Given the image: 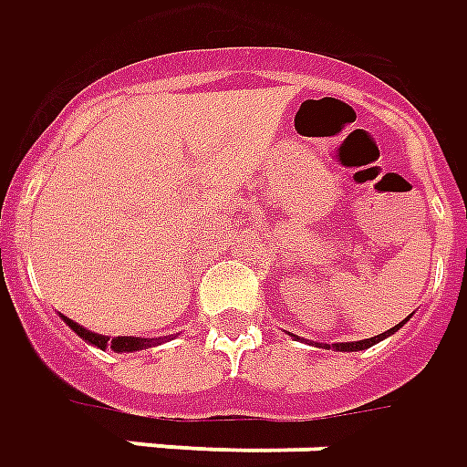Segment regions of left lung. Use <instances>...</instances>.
<instances>
[{
	"label": "left lung",
	"mask_w": 467,
	"mask_h": 467,
	"mask_svg": "<svg viewBox=\"0 0 467 467\" xmlns=\"http://www.w3.org/2000/svg\"><path fill=\"white\" fill-rule=\"evenodd\" d=\"M410 319V317H408ZM408 319H402L400 324H395L392 329H387V332L377 334V337H369V339H359V342H337V345H332L334 352H359V349H369L372 345H377V342H382V339H387V337H392V334L398 332L402 324L408 322Z\"/></svg>",
	"instance_id": "1"
}]
</instances>
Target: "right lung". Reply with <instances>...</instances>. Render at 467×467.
<instances>
[{"label": "right lung", "instance_id": "right-lung-1", "mask_svg": "<svg viewBox=\"0 0 467 467\" xmlns=\"http://www.w3.org/2000/svg\"><path fill=\"white\" fill-rule=\"evenodd\" d=\"M65 324H67L72 332L78 334L80 339H85L88 345L98 347V349H112V352H140V349H148V347L163 345V339H145V337H105V334H95L90 329H85L78 322H72L67 317H62Z\"/></svg>", "mask_w": 467, "mask_h": 467}]
</instances>
